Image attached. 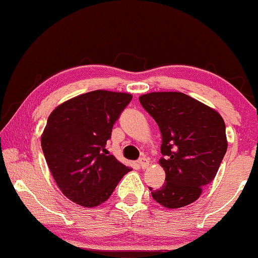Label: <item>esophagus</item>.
Listing matches in <instances>:
<instances>
[{
  "label": "esophagus",
  "instance_id": "esophagus-1",
  "mask_svg": "<svg viewBox=\"0 0 258 258\" xmlns=\"http://www.w3.org/2000/svg\"><path fill=\"white\" fill-rule=\"evenodd\" d=\"M137 163L140 164V167L142 168V169H146V168H148V165H150V161H148L146 157H142V158L138 159Z\"/></svg>",
  "mask_w": 258,
  "mask_h": 258
}]
</instances>
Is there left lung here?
<instances>
[{
	"label": "left lung",
	"instance_id": "1",
	"mask_svg": "<svg viewBox=\"0 0 258 258\" xmlns=\"http://www.w3.org/2000/svg\"><path fill=\"white\" fill-rule=\"evenodd\" d=\"M140 102L162 134L159 164L165 170V183L158 189L150 186L152 198L169 209L191 204L215 178L226 153L224 120L183 93L146 94Z\"/></svg>",
	"mask_w": 258,
	"mask_h": 258
}]
</instances>
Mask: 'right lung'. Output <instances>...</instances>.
Returning a JSON list of instances; mask_svg holds the SVG:
<instances>
[{
    "mask_svg": "<svg viewBox=\"0 0 258 258\" xmlns=\"http://www.w3.org/2000/svg\"><path fill=\"white\" fill-rule=\"evenodd\" d=\"M131 94L95 90L59 105L48 117L42 150L56 185L85 208L106 202L131 168L106 150L115 122Z\"/></svg>",
    "mask_w": 258,
    "mask_h": 258,
    "instance_id": "add662e5",
    "label": "right lung"
}]
</instances>
